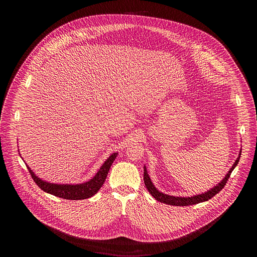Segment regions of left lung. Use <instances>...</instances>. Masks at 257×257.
<instances>
[{
    "instance_id": "1",
    "label": "left lung",
    "mask_w": 257,
    "mask_h": 257,
    "mask_svg": "<svg viewBox=\"0 0 257 257\" xmlns=\"http://www.w3.org/2000/svg\"><path fill=\"white\" fill-rule=\"evenodd\" d=\"M240 153L241 150L239 151V155L236 158L235 163L233 164V166L229 170V172L226 174L225 178L219 183L215 185L214 187H212L211 190L203 193V194H200L197 196H193V197H174V196H170V195H166L164 193H160L157 188L154 186L153 182L151 181L149 175L147 173V169L146 167H144V181H145V185L147 187V190L149 191V193L161 203H165V204H169V205H175V206H187V205H194V204H198L201 203V202H204V201H208L209 199H211L213 196L217 195L220 191H222V188L226 185L227 180L230 177V175L232 173V171L234 170V168L237 166L238 161H239V157H240Z\"/></svg>"
}]
</instances>
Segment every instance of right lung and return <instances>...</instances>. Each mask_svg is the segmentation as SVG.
Wrapping results in <instances>:
<instances>
[{
    "label": "right lung",
    "mask_w": 257,
    "mask_h": 257,
    "mask_svg": "<svg viewBox=\"0 0 257 257\" xmlns=\"http://www.w3.org/2000/svg\"><path fill=\"white\" fill-rule=\"evenodd\" d=\"M116 155L117 153H112L109 157H108L105 163L102 165V167L100 168V170L97 172V174L94 175L93 178H91L90 180L84 183H79V184L50 183L38 178L28 166H27V168H28L34 182L42 188L44 192L62 199H66V200H83V199L90 198L98 193V191L105 182L107 174L109 172V169L114 161Z\"/></svg>",
    "instance_id": "1"
}]
</instances>
